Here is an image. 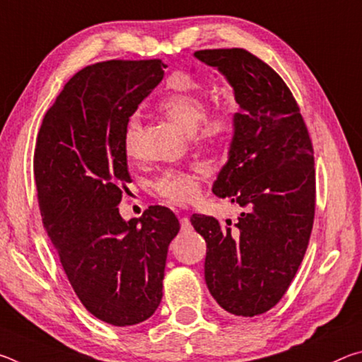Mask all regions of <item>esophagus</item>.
I'll list each match as a JSON object with an SVG mask.
<instances>
[{
	"instance_id": "esophagus-1",
	"label": "esophagus",
	"mask_w": 362,
	"mask_h": 362,
	"mask_svg": "<svg viewBox=\"0 0 362 362\" xmlns=\"http://www.w3.org/2000/svg\"><path fill=\"white\" fill-rule=\"evenodd\" d=\"M180 226H182V231H189V230H192V223H189V218L188 217H182L180 218Z\"/></svg>"
}]
</instances>
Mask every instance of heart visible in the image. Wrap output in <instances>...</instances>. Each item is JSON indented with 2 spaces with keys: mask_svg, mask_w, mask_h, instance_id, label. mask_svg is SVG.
<instances>
[{
  "mask_svg": "<svg viewBox=\"0 0 362 362\" xmlns=\"http://www.w3.org/2000/svg\"><path fill=\"white\" fill-rule=\"evenodd\" d=\"M158 108L164 116L185 132H193L194 142L203 146H220L230 139L235 127V115L228 108H217L206 113L204 97L194 90H175L159 102ZM142 124L137 115L127 119L122 132V148L127 156L139 151ZM203 168L192 170H168L155 182L156 194L170 204L185 206L199 196Z\"/></svg>",
  "mask_w": 362,
  "mask_h": 362,
  "instance_id": "heart-1",
  "label": "heart"
}]
</instances>
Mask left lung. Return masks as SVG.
<instances>
[{"label": "left lung", "instance_id": "8db88e82", "mask_svg": "<svg viewBox=\"0 0 362 362\" xmlns=\"http://www.w3.org/2000/svg\"><path fill=\"white\" fill-rule=\"evenodd\" d=\"M194 57L228 79L240 113L228 161L212 192L240 204L235 223L203 214L189 222L206 240L207 289L225 311L252 317L289 289L308 247L316 206L313 144L296 99L276 71L246 49Z\"/></svg>", "mask_w": 362, "mask_h": 362}]
</instances>
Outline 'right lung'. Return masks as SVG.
I'll use <instances>...</instances> for the list:
<instances>
[{
  "label": "right lung",
  "mask_w": 362,
  "mask_h": 362,
  "mask_svg": "<svg viewBox=\"0 0 362 362\" xmlns=\"http://www.w3.org/2000/svg\"><path fill=\"white\" fill-rule=\"evenodd\" d=\"M159 59L107 60L79 70L47 110L33 174L46 233L73 291L97 320L124 327L155 313L163 298L175 214L150 206L122 220L116 206L131 182L122 132L164 76Z\"/></svg>",
  "instance_id": "add662e5"
}]
</instances>
